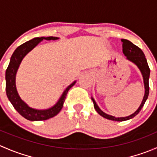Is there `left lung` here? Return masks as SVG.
Returning a JSON list of instances; mask_svg holds the SVG:
<instances>
[{
	"label": "left lung",
	"instance_id": "1",
	"mask_svg": "<svg viewBox=\"0 0 157 157\" xmlns=\"http://www.w3.org/2000/svg\"><path fill=\"white\" fill-rule=\"evenodd\" d=\"M121 42H123L122 47H123V53L124 55L127 57V59L129 61H132L133 63L136 64L137 67H139V69L140 70L142 73V75L144 77V87H145V94L144 96L143 101H142L141 104H140V107L138 109L134 112L132 115H129L128 117H124V118H116V117L112 116V115H107V114L104 113L98 107V105H96V102L94 101V99L92 98L93 99V104H94V108L96 110V112L102 116L103 118H107L109 120H112V121H126V120L131 119V118H134V116L137 115V114L140 112V111L141 110V109L143 108L145 102L148 98L149 95V90H150V87H149V77H150V67H149L148 64H147V61L146 58H145V55L144 54V52H142V50L139 47H137V45H134L131 42L127 40V39H121Z\"/></svg>",
	"mask_w": 157,
	"mask_h": 157
}]
</instances>
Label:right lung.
I'll use <instances>...</instances> for the list:
<instances>
[{"label": "right lung", "mask_w": 157, "mask_h": 157, "mask_svg": "<svg viewBox=\"0 0 157 157\" xmlns=\"http://www.w3.org/2000/svg\"><path fill=\"white\" fill-rule=\"evenodd\" d=\"M58 39V37H53V36H49V37L46 38L38 37L22 44L13 53L10 58V64L6 70V93H7V98L10 100L13 106L14 107V109L22 116L24 117L27 120H29V121H43V120H47L58 115L62 109L63 104L65 100L67 92L76 83V82H74L70 86H67V88L64 90L58 102L53 107L46 109V110H36V109L30 108L20 99L18 93H17L15 84L16 74H17V69L20 66V64L21 63L22 60L24 58L25 55L33 48H35L43 39L55 40V39Z\"/></svg>", "instance_id": "add662e5"}]
</instances>
